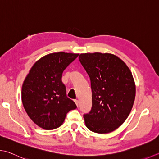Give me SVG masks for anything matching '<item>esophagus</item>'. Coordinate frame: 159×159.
<instances>
[{
  "mask_svg": "<svg viewBox=\"0 0 159 159\" xmlns=\"http://www.w3.org/2000/svg\"><path fill=\"white\" fill-rule=\"evenodd\" d=\"M74 102H75V103H76V105H77V107H79V101H78V100H75V101H74Z\"/></svg>",
  "mask_w": 159,
  "mask_h": 159,
  "instance_id": "1",
  "label": "esophagus"
}]
</instances>
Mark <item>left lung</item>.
Returning <instances> with one entry per match:
<instances>
[{"mask_svg":"<svg viewBox=\"0 0 159 159\" xmlns=\"http://www.w3.org/2000/svg\"><path fill=\"white\" fill-rule=\"evenodd\" d=\"M79 58L92 91V110L83 116L85 125L96 133L113 132L125 122L134 102L131 71L120 58L108 53H85Z\"/></svg>","mask_w":159,"mask_h":159,"instance_id":"left-lung-1","label":"left lung"}]
</instances>
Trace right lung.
<instances>
[{
    "label": "right lung",
    "mask_w": 159,
    "mask_h": 159,
    "mask_svg": "<svg viewBox=\"0 0 159 159\" xmlns=\"http://www.w3.org/2000/svg\"><path fill=\"white\" fill-rule=\"evenodd\" d=\"M79 54L55 52L45 55L31 68L22 86L25 110L33 122L50 130L60 127L67 112L77 107L67 96L62 74Z\"/></svg>",
    "instance_id": "obj_1"
}]
</instances>
